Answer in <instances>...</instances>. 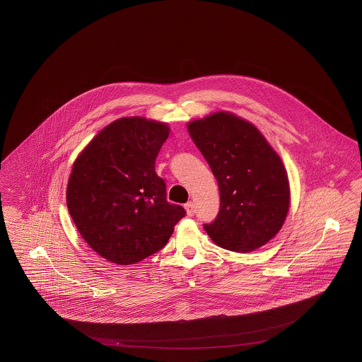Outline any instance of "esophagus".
Listing matches in <instances>:
<instances>
[{"label":"esophagus","instance_id":"esophagus-1","mask_svg":"<svg viewBox=\"0 0 362 362\" xmlns=\"http://www.w3.org/2000/svg\"><path fill=\"white\" fill-rule=\"evenodd\" d=\"M185 209H186L187 216H189V217L195 214V206H194V204H192V202H187V204L185 205Z\"/></svg>","mask_w":362,"mask_h":362}]
</instances>
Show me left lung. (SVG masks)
<instances>
[{"instance_id": "1", "label": "left lung", "mask_w": 362, "mask_h": 362, "mask_svg": "<svg viewBox=\"0 0 362 362\" xmlns=\"http://www.w3.org/2000/svg\"><path fill=\"white\" fill-rule=\"evenodd\" d=\"M189 133L217 179L220 210L204 224L216 244L250 252L272 240L289 210L281 158L258 129L229 112L189 123Z\"/></svg>"}]
</instances>
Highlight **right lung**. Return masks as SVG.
Instances as JSON below:
<instances>
[{"instance_id": "obj_1", "label": "right lung", "mask_w": 362, "mask_h": 362, "mask_svg": "<svg viewBox=\"0 0 362 362\" xmlns=\"http://www.w3.org/2000/svg\"><path fill=\"white\" fill-rule=\"evenodd\" d=\"M170 129L145 118L110 123L77 157L66 204L83 239L100 257L133 264L160 251L185 216L167 201L155 171Z\"/></svg>"}]
</instances>
